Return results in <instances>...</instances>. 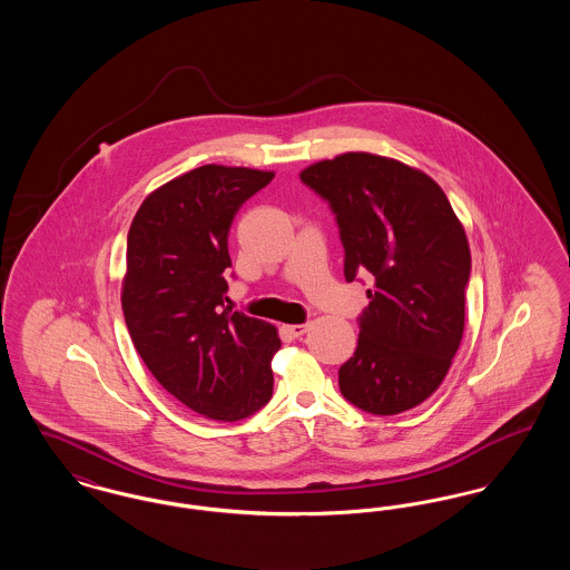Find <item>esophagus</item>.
Listing matches in <instances>:
<instances>
[{"mask_svg": "<svg viewBox=\"0 0 570 570\" xmlns=\"http://www.w3.org/2000/svg\"><path fill=\"white\" fill-rule=\"evenodd\" d=\"M307 328L309 325L307 323H303V325H286L284 326V331L291 335V337H301L303 333H307Z\"/></svg>", "mask_w": 570, "mask_h": 570, "instance_id": "obj_1", "label": "esophagus"}]
</instances>
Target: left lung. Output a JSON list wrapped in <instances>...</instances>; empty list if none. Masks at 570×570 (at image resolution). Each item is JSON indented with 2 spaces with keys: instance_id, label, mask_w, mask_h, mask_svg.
<instances>
[{
  "instance_id": "1",
  "label": "left lung",
  "mask_w": 570,
  "mask_h": 570,
  "mask_svg": "<svg viewBox=\"0 0 570 570\" xmlns=\"http://www.w3.org/2000/svg\"><path fill=\"white\" fill-rule=\"evenodd\" d=\"M301 181L325 198L344 245V277L374 275L342 395L372 414L425 402L446 376L465 318L470 247L446 194L425 173L351 151Z\"/></svg>"
}]
</instances>
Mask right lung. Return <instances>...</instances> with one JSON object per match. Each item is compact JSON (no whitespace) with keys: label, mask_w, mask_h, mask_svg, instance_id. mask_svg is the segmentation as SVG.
I'll return each instance as SVG.
<instances>
[{"label":"right lung","mask_w":570,"mask_h":570,"mask_svg":"<svg viewBox=\"0 0 570 570\" xmlns=\"http://www.w3.org/2000/svg\"><path fill=\"white\" fill-rule=\"evenodd\" d=\"M272 179L194 168L151 191L128 233L121 307L135 348L170 395L214 421L247 419L273 395L275 326L224 303L230 224Z\"/></svg>","instance_id":"right-lung-1"}]
</instances>
